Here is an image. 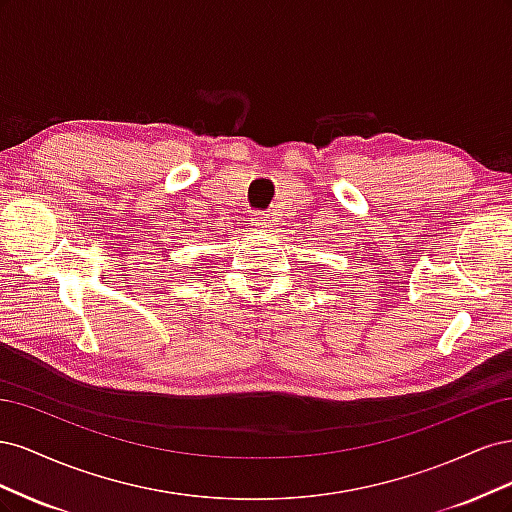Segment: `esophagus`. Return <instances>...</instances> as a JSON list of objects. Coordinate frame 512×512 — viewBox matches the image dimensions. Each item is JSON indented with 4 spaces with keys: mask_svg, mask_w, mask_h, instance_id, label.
<instances>
[{
    "mask_svg": "<svg viewBox=\"0 0 512 512\" xmlns=\"http://www.w3.org/2000/svg\"><path fill=\"white\" fill-rule=\"evenodd\" d=\"M252 224H254L256 228H260V230H267L269 224H271V220H269L267 213H256L254 218H252Z\"/></svg>",
    "mask_w": 512,
    "mask_h": 512,
    "instance_id": "obj_1",
    "label": "esophagus"
}]
</instances>
